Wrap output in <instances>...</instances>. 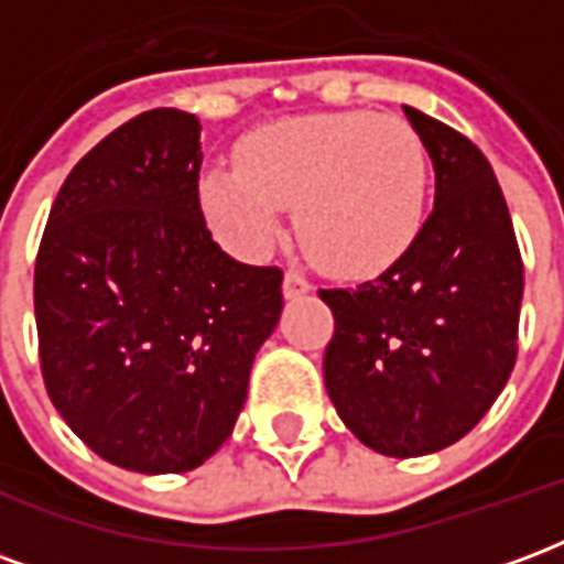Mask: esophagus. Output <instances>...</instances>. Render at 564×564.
Wrapping results in <instances>:
<instances>
[{"instance_id":"obj_1","label":"esophagus","mask_w":564,"mask_h":564,"mask_svg":"<svg viewBox=\"0 0 564 564\" xmlns=\"http://www.w3.org/2000/svg\"><path fill=\"white\" fill-rule=\"evenodd\" d=\"M305 293H311V281H307L305 274L286 271V274H283V295H286V299H299V295Z\"/></svg>"}]
</instances>
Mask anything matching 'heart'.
I'll use <instances>...</instances> for the list:
<instances>
[{
	"label": "heart",
	"instance_id": "1",
	"mask_svg": "<svg viewBox=\"0 0 564 564\" xmlns=\"http://www.w3.org/2000/svg\"><path fill=\"white\" fill-rule=\"evenodd\" d=\"M198 196L217 232L259 257L295 205L299 238L323 269L375 274L411 250L423 229L429 160L395 115L326 111L271 120L235 148V169H208Z\"/></svg>",
	"mask_w": 564,
	"mask_h": 564
}]
</instances>
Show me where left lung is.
I'll return each mask as SVG.
<instances>
[{"mask_svg": "<svg viewBox=\"0 0 564 564\" xmlns=\"http://www.w3.org/2000/svg\"><path fill=\"white\" fill-rule=\"evenodd\" d=\"M435 165V208L411 250L356 290H319L335 335L323 378L344 425L383 456H425L471 432L517 362L522 259L492 165L404 105Z\"/></svg>", "mask_w": 564, "mask_h": 564, "instance_id": "8db88e82", "label": "left lung"}]
</instances>
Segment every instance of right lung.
Masks as SVG:
<instances>
[{
    "mask_svg": "<svg viewBox=\"0 0 564 564\" xmlns=\"http://www.w3.org/2000/svg\"><path fill=\"white\" fill-rule=\"evenodd\" d=\"M198 132L177 108L115 129L59 186L35 259L47 395L93 453L127 471L210 459L281 319L283 271L223 253L205 226Z\"/></svg>",
    "mask_w": 564,
    "mask_h": 564,
    "instance_id": "1",
    "label": "right lung"
}]
</instances>
